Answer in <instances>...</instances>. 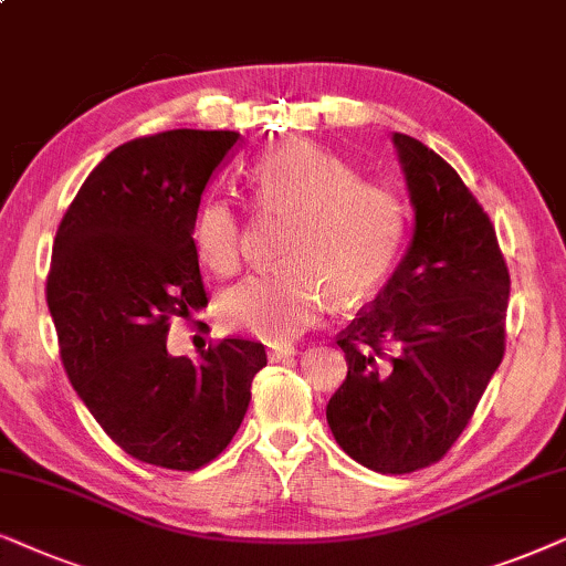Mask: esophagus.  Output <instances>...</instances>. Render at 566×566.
<instances>
[{
    "label": "esophagus",
    "instance_id": "obj_1",
    "mask_svg": "<svg viewBox=\"0 0 566 566\" xmlns=\"http://www.w3.org/2000/svg\"><path fill=\"white\" fill-rule=\"evenodd\" d=\"M292 354H295V346H292V344H276V346H271V349H269V359L279 361L284 357H292Z\"/></svg>",
    "mask_w": 566,
    "mask_h": 566
}]
</instances>
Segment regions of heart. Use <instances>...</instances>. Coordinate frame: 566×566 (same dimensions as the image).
<instances>
[{
	"instance_id": "heart-1",
	"label": "heart",
	"mask_w": 566,
	"mask_h": 566,
	"mask_svg": "<svg viewBox=\"0 0 566 566\" xmlns=\"http://www.w3.org/2000/svg\"><path fill=\"white\" fill-rule=\"evenodd\" d=\"M253 207L292 217L282 238L284 266L248 276L220 300L228 328L287 342L311 326L328 292L349 303L378 287L401 253L406 209L388 186L311 142H284L248 170ZM191 243L217 276L243 263V220L224 196H207L193 214Z\"/></svg>"
}]
</instances>
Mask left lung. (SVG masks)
I'll return each instance as SVG.
<instances>
[{
    "label": "left lung",
    "mask_w": 566,
    "mask_h": 566,
    "mask_svg": "<svg viewBox=\"0 0 566 566\" xmlns=\"http://www.w3.org/2000/svg\"><path fill=\"white\" fill-rule=\"evenodd\" d=\"M394 145L417 228L380 295L336 336L349 370L326 419L357 463L411 473L448 455L500 367L510 271L461 176L419 139Z\"/></svg>",
    "instance_id": "8db88e82"
}]
</instances>
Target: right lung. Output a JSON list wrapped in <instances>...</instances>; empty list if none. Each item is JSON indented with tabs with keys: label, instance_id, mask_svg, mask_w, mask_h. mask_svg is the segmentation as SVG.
<instances>
[{
	"label": "right lung",
	"instance_id": "add662e5",
	"mask_svg": "<svg viewBox=\"0 0 566 566\" xmlns=\"http://www.w3.org/2000/svg\"><path fill=\"white\" fill-rule=\"evenodd\" d=\"M238 132L126 142L90 172L56 230L46 300L70 382L142 463L196 471L230 446L266 349L248 338L170 357L172 318L207 307L191 243L201 191Z\"/></svg>",
	"mask_w": 566,
	"mask_h": 566
}]
</instances>
